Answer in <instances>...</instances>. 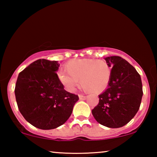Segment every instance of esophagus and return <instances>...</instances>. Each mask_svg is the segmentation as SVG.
I'll use <instances>...</instances> for the list:
<instances>
[{"instance_id": "34e87169", "label": "esophagus", "mask_w": 157, "mask_h": 157, "mask_svg": "<svg viewBox=\"0 0 157 157\" xmlns=\"http://www.w3.org/2000/svg\"><path fill=\"white\" fill-rule=\"evenodd\" d=\"M78 97H79V99H80V100H85V99H86V96H83V95H79Z\"/></svg>"}]
</instances>
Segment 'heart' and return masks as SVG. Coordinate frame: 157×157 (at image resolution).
Masks as SVG:
<instances>
[{
  "label": "heart",
  "mask_w": 157,
  "mask_h": 157,
  "mask_svg": "<svg viewBox=\"0 0 157 157\" xmlns=\"http://www.w3.org/2000/svg\"><path fill=\"white\" fill-rule=\"evenodd\" d=\"M65 71L58 74V79L69 92H74L79 85L86 91L100 94L109 87L112 77V66L104 60L74 59L64 66Z\"/></svg>",
  "instance_id": "b5f03b06"
}]
</instances>
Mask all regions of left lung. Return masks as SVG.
Listing matches in <instances>:
<instances>
[{"mask_svg": "<svg viewBox=\"0 0 157 157\" xmlns=\"http://www.w3.org/2000/svg\"><path fill=\"white\" fill-rule=\"evenodd\" d=\"M112 66L109 87L98 96V104L92 110L98 123L109 128L128 124L140 107L143 96L140 75L134 66L120 56L105 58Z\"/></svg>", "mask_w": 157, "mask_h": 157, "instance_id": "8db88e82", "label": "left lung"}]
</instances>
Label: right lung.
<instances>
[{"instance_id": "add662e5", "label": "right lung", "mask_w": 157, "mask_h": 157, "mask_svg": "<svg viewBox=\"0 0 157 157\" xmlns=\"http://www.w3.org/2000/svg\"><path fill=\"white\" fill-rule=\"evenodd\" d=\"M59 67L56 61L38 59L17 78L15 95L19 111L29 123L40 129H53L63 124L78 100L59 82Z\"/></svg>"}]
</instances>
